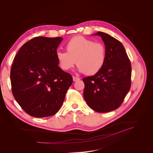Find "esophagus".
<instances>
[{"instance_id":"esophagus-1","label":"esophagus","mask_w":153,"mask_h":153,"mask_svg":"<svg viewBox=\"0 0 153 153\" xmlns=\"http://www.w3.org/2000/svg\"><path fill=\"white\" fill-rule=\"evenodd\" d=\"M80 79V78L78 77H76V76H73V80L74 82H76V81H78Z\"/></svg>"}]
</instances>
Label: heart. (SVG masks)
Wrapping results in <instances>:
<instances>
[{
	"mask_svg": "<svg viewBox=\"0 0 153 153\" xmlns=\"http://www.w3.org/2000/svg\"><path fill=\"white\" fill-rule=\"evenodd\" d=\"M66 52L58 50L56 58L64 71L71 69L75 64L78 71L87 75L98 73L104 66L106 59L105 45L84 36L71 38L66 45Z\"/></svg>",
	"mask_w": 153,
	"mask_h": 153,
	"instance_id": "obj_1",
	"label": "heart"
}]
</instances>
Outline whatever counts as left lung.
I'll use <instances>...</instances> for the list:
<instances>
[{"mask_svg":"<svg viewBox=\"0 0 153 153\" xmlns=\"http://www.w3.org/2000/svg\"><path fill=\"white\" fill-rule=\"evenodd\" d=\"M101 37L106 49L104 66L93 76L83 78L84 97L97 112L105 113L119 108L131 87V66L123 44L105 32Z\"/></svg>","mask_w":153,"mask_h":153,"instance_id":"left-lung-1","label":"left lung"}]
</instances>
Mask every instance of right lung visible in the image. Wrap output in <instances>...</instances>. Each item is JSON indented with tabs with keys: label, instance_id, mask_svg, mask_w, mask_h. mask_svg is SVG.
<instances>
[{
	"label": "right lung",
	"instance_id": "add662e5",
	"mask_svg": "<svg viewBox=\"0 0 153 153\" xmlns=\"http://www.w3.org/2000/svg\"><path fill=\"white\" fill-rule=\"evenodd\" d=\"M61 37H36L18 51L10 78L14 98L25 112L34 117L56 114L73 83L70 74L58 66L57 48Z\"/></svg>",
	"mask_w": 153,
	"mask_h": 153
}]
</instances>
